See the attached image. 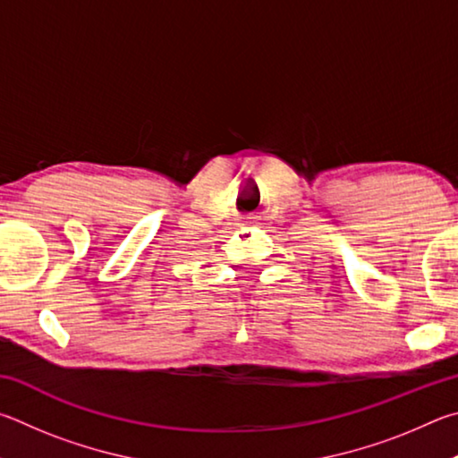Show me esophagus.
<instances>
[{
  "label": "esophagus",
  "instance_id": "obj_1",
  "mask_svg": "<svg viewBox=\"0 0 458 458\" xmlns=\"http://www.w3.org/2000/svg\"><path fill=\"white\" fill-rule=\"evenodd\" d=\"M255 223H258V216H253V215H247V216H243L242 223H239V225H255Z\"/></svg>",
  "mask_w": 458,
  "mask_h": 458
}]
</instances>
